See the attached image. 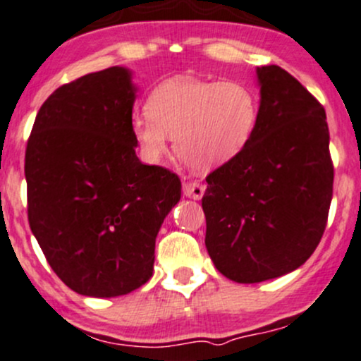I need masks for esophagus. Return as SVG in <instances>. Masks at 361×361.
<instances>
[{"label": "esophagus", "mask_w": 361, "mask_h": 361, "mask_svg": "<svg viewBox=\"0 0 361 361\" xmlns=\"http://www.w3.org/2000/svg\"><path fill=\"white\" fill-rule=\"evenodd\" d=\"M182 192L185 197H192V200H201L204 195V185L200 182H184L182 185Z\"/></svg>", "instance_id": "34e87169"}]
</instances>
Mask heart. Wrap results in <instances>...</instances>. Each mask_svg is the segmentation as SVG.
Here are the masks:
<instances>
[{"label": "heart", "mask_w": 361, "mask_h": 361, "mask_svg": "<svg viewBox=\"0 0 361 361\" xmlns=\"http://www.w3.org/2000/svg\"><path fill=\"white\" fill-rule=\"evenodd\" d=\"M259 104L255 91L238 80L176 77L151 91L146 114L130 130L146 164H158L170 137L185 164L213 172L238 158L257 133Z\"/></svg>", "instance_id": "1"}]
</instances>
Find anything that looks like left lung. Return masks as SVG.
I'll use <instances>...</instances> for the list:
<instances>
[{"mask_svg":"<svg viewBox=\"0 0 361 361\" xmlns=\"http://www.w3.org/2000/svg\"><path fill=\"white\" fill-rule=\"evenodd\" d=\"M258 126L247 148L207 177L213 265L239 284L300 269L319 246L332 200L325 110L277 65L257 68Z\"/></svg>","mask_w":361,"mask_h":361,"instance_id":"left-lung-1","label":"left lung"}]
</instances>
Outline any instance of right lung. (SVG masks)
<instances>
[{
	"mask_svg": "<svg viewBox=\"0 0 361 361\" xmlns=\"http://www.w3.org/2000/svg\"><path fill=\"white\" fill-rule=\"evenodd\" d=\"M137 87L126 67L87 73L42 103L25 151L29 226L75 293L114 298L153 275L154 241L180 180L135 154Z\"/></svg>",
	"mask_w": 361,
	"mask_h": 361,
	"instance_id": "obj_1",
	"label": "right lung"
}]
</instances>
